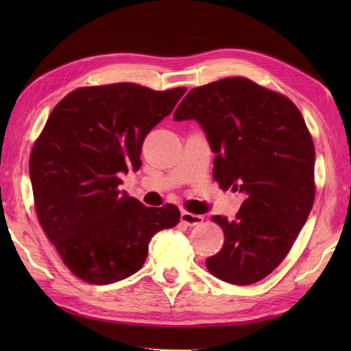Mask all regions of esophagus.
Returning <instances> with one entry per match:
<instances>
[{
  "label": "esophagus",
  "instance_id": "obj_1",
  "mask_svg": "<svg viewBox=\"0 0 351 351\" xmlns=\"http://www.w3.org/2000/svg\"><path fill=\"white\" fill-rule=\"evenodd\" d=\"M181 221L184 223V225H187V226H197V225H200V223L204 221V217H202V215L182 211L181 213Z\"/></svg>",
  "mask_w": 351,
  "mask_h": 351
}]
</instances>
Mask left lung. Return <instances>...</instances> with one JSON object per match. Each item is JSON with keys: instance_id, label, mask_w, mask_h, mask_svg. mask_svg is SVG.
<instances>
[{"instance_id": "left-lung-1", "label": "left lung", "mask_w": 351, "mask_h": 351, "mask_svg": "<svg viewBox=\"0 0 351 351\" xmlns=\"http://www.w3.org/2000/svg\"><path fill=\"white\" fill-rule=\"evenodd\" d=\"M173 119L202 126L215 154V181L245 195L234 220L213 217L225 243L206 268L234 285L264 279L288 255L315 199V147L300 110L234 77L193 88Z\"/></svg>"}]
</instances>
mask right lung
<instances>
[{
  "label": "right lung",
  "mask_w": 351,
  "mask_h": 351,
  "mask_svg": "<svg viewBox=\"0 0 351 351\" xmlns=\"http://www.w3.org/2000/svg\"><path fill=\"white\" fill-rule=\"evenodd\" d=\"M185 90L81 87L51 111L29 156V180L43 232L81 280L126 279L145 264L151 238L180 223L178 206H145L119 190V176L140 169L145 137Z\"/></svg>",
  "instance_id": "1"
}]
</instances>
